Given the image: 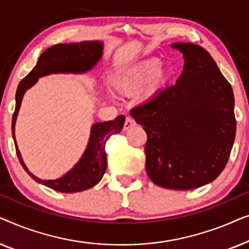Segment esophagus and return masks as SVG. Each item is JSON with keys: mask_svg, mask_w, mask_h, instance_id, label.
Instances as JSON below:
<instances>
[{"mask_svg": "<svg viewBox=\"0 0 249 249\" xmlns=\"http://www.w3.org/2000/svg\"><path fill=\"white\" fill-rule=\"evenodd\" d=\"M136 125V122L132 118L128 117L127 119H125V122H124V130H129V129L135 127Z\"/></svg>", "mask_w": 249, "mask_h": 249, "instance_id": "obj_1", "label": "esophagus"}]
</instances>
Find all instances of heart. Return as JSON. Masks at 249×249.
<instances>
[{
    "mask_svg": "<svg viewBox=\"0 0 249 249\" xmlns=\"http://www.w3.org/2000/svg\"><path fill=\"white\" fill-rule=\"evenodd\" d=\"M169 70L158 57H149L135 62L119 71L114 79L118 90L125 95H141L144 101L154 98L169 85Z\"/></svg>",
    "mask_w": 249,
    "mask_h": 249,
    "instance_id": "obj_1",
    "label": "heart"
}]
</instances>
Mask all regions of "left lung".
Here are the masks:
<instances>
[{
    "mask_svg": "<svg viewBox=\"0 0 249 249\" xmlns=\"http://www.w3.org/2000/svg\"><path fill=\"white\" fill-rule=\"evenodd\" d=\"M185 64L176 85L130 111L147 134L146 172L160 187L189 190L215 180L236 137L231 85L203 47L173 43Z\"/></svg>",
    "mask_w": 249,
    "mask_h": 249,
    "instance_id": "obj_1",
    "label": "left lung"
}]
</instances>
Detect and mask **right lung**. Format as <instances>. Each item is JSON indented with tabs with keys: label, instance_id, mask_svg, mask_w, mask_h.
I'll list each match as a JSON object with an SVG mask.
<instances>
[{
	"label": "right lung",
	"instance_id": "obj_1",
	"mask_svg": "<svg viewBox=\"0 0 249 249\" xmlns=\"http://www.w3.org/2000/svg\"><path fill=\"white\" fill-rule=\"evenodd\" d=\"M103 56V42L100 40H84L80 43L57 44L39 56L34 69L19 83L16 93V108L12 117V136L15 141L17 155L22 168L36 182L49 187L60 193H78L89 189L103 178L107 166L105 142L112 135L121 132L124 124V115H119L114 120L96 122L91 125L90 136L87 147L72 169L61 178L43 180L37 178L27 168L21 158L16 142V121L18 117L23 95L33 87L38 78L52 73H86L96 67Z\"/></svg>",
	"mask_w": 249,
	"mask_h": 249
}]
</instances>
